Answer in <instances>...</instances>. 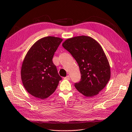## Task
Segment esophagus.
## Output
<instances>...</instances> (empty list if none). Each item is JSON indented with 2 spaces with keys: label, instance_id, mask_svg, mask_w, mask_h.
Instances as JSON below:
<instances>
[{
  "label": "esophagus",
  "instance_id": "obj_1",
  "mask_svg": "<svg viewBox=\"0 0 132 132\" xmlns=\"http://www.w3.org/2000/svg\"><path fill=\"white\" fill-rule=\"evenodd\" d=\"M64 79H66V80H69L70 79V77H69V75H67V77H65V78H64Z\"/></svg>",
  "mask_w": 132,
  "mask_h": 132
}]
</instances>
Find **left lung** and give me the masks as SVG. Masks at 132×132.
<instances>
[{"instance_id":"left-lung-1","label":"left lung","mask_w":132,"mask_h":132,"mask_svg":"<svg viewBox=\"0 0 132 132\" xmlns=\"http://www.w3.org/2000/svg\"><path fill=\"white\" fill-rule=\"evenodd\" d=\"M62 46L79 67L81 79L74 84L75 88L86 97L97 95L111 77L109 63L100 45L90 37L80 36L67 39Z\"/></svg>"}]
</instances>
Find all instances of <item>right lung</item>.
<instances>
[{
    "instance_id": "obj_1",
    "label": "right lung",
    "mask_w": 132,
    "mask_h": 132,
    "mask_svg": "<svg viewBox=\"0 0 132 132\" xmlns=\"http://www.w3.org/2000/svg\"><path fill=\"white\" fill-rule=\"evenodd\" d=\"M62 41L59 37H43L36 42L26 55L21 67V80L27 91L35 97H48L62 80L52 59Z\"/></svg>"
}]
</instances>
